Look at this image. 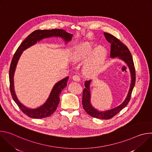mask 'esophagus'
Returning <instances> with one entry per match:
<instances>
[{"instance_id": "1", "label": "esophagus", "mask_w": 152, "mask_h": 152, "mask_svg": "<svg viewBox=\"0 0 152 152\" xmlns=\"http://www.w3.org/2000/svg\"><path fill=\"white\" fill-rule=\"evenodd\" d=\"M73 79L75 81H80V77H79V75H75L73 76Z\"/></svg>"}]
</instances>
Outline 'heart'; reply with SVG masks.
Wrapping results in <instances>:
<instances>
[{
	"mask_svg": "<svg viewBox=\"0 0 152 152\" xmlns=\"http://www.w3.org/2000/svg\"><path fill=\"white\" fill-rule=\"evenodd\" d=\"M92 51V45L90 43H86L76 48L72 58L75 62L85 60L88 58L84 67L85 71L88 73L97 72L106 57V51L102 47H98L93 52Z\"/></svg>",
	"mask_w": 152,
	"mask_h": 152,
	"instance_id": "heart-1",
	"label": "heart"
}]
</instances>
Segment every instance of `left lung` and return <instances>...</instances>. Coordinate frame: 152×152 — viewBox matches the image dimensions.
Wrapping results in <instances>:
<instances>
[{"label": "left lung", "mask_w": 152, "mask_h": 152, "mask_svg": "<svg viewBox=\"0 0 152 152\" xmlns=\"http://www.w3.org/2000/svg\"><path fill=\"white\" fill-rule=\"evenodd\" d=\"M104 35L106 40L111 44L110 56L112 58L119 57L120 59H123L128 65L130 72H131V73L132 78L131 84V86H130L128 94L123 103H122L120 106L114 108L113 110L106 111L104 112H99L94 109L91 106L90 103V91L89 87L91 80H86L85 82V86L86 88H84V90H83L82 100L84 110L86 111V113L93 117L103 120H108L116 115L124 107H125L127 105L128 103L130 101V99H131L132 92L135 83L136 75L133 58L127 47L125 45H124L119 39H118L114 35L106 32H104Z\"/></svg>", "instance_id": "8db88e82"}]
</instances>
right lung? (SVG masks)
Returning <instances> with one entry per match:
<instances>
[{"label": "right lung", "instance_id": "obj_1", "mask_svg": "<svg viewBox=\"0 0 152 152\" xmlns=\"http://www.w3.org/2000/svg\"><path fill=\"white\" fill-rule=\"evenodd\" d=\"M72 35V34L67 33L63 29H54L51 30H36L29 35L21 43V45L15 52L11 61L9 72L10 91L13 100L16 103L18 107L21 111L28 117L32 118H43L52 115L56 110L60 100V93L61 91L67 86L69 77H66V78L61 80L55 85L48 100L42 106L35 110L27 108L18 101L14 89V74L16 65L21 53L27 48L35 45L37 41L45 38L50 37H61L64 38L65 41L67 42L71 40Z\"/></svg>", "mask_w": 152, "mask_h": 152}]
</instances>
